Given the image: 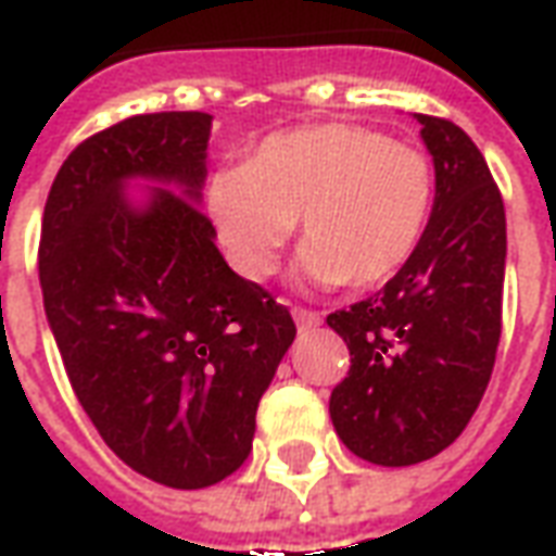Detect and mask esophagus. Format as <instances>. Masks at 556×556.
Segmentation results:
<instances>
[{
    "label": "esophagus",
    "instance_id": "obj_1",
    "mask_svg": "<svg viewBox=\"0 0 556 556\" xmlns=\"http://www.w3.org/2000/svg\"><path fill=\"white\" fill-rule=\"evenodd\" d=\"M291 318H294V324H298L300 330H312V327H320L318 312L300 309V306H294V309H291Z\"/></svg>",
    "mask_w": 556,
    "mask_h": 556
}]
</instances>
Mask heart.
I'll return each instance as SVG.
<instances>
[{
  "label": "heart",
  "instance_id": "b5f03b06",
  "mask_svg": "<svg viewBox=\"0 0 556 556\" xmlns=\"http://www.w3.org/2000/svg\"><path fill=\"white\" fill-rule=\"evenodd\" d=\"M433 197L427 152L368 126L318 123L267 135L244 167L212 176L205 215L226 262L250 282L274 274L300 220V282L374 289L415 256Z\"/></svg>",
  "mask_w": 556,
  "mask_h": 556
}]
</instances>
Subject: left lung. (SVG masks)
<instances>
[{
	"label": "left lung",
	"mask_w": 556,
	"mask_h": 556,
	"mask_svg": "<svg viewBox=\"0 0 556 556\" xmlns=\"http://www.w3.org/2000/svg\"><path fill=\"white\" fill-rule=\"evenodd\" d=\"M415 121L435 170L425 238L374 298L327 318L351 351L332 427L389 468L442 454L471 421L495 365L507 262L504 200L475 141L442 117Z\"/></svg>",
	"instance_id": "left-lung-1"
}]
</instances>
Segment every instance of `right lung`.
I'll list each match as a JSON object with an SVG mask.
<instances>
[{
	"instance_id": "obj_1",
	"label": "right lung",
	"mask_w": 556,
	"mask_h": 556,
	"mask_svg": "<svg viewBox=\"0 0 556 556\" xmlns=\"http://www.w3.org/2000/svg\"><path fill=\"white\" fill-rule=\"evenodd\" d=\"M208 138L212 114L164 111L79 143L49 188L37 258L81 409L131 471L170 489L241 468L298 336L217 250L200 208Z\"/></svg>"
}]
</instances>
